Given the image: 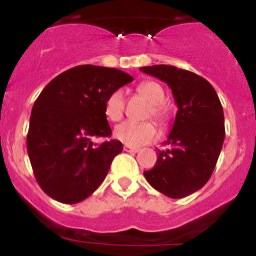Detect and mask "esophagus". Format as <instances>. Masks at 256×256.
Wrapping results in <instances>:
<instances>
[{"instance_id":"obj_1","label":"esophagus","mask_w":256,"mask_h":256,"mask_svg":"<svg viewBox=\"0 0 256 256\" xmlns=\"http://www.w3.org/2000/svg\"><path fill=\"white\" fill-rule=\"evenodd\" d=\"M123 150L126 151V152H130V154H136V152H138L140 148H132V146H128V144H126L123 148Z\"/></svg>"}]
</instances>
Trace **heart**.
I'll return each instance as SVG.
<instances>
[{
    "mask_svg": "<svg viewBox=\"0 0 256 256\" xmlns=\"http://www.w3.org/2000/svg\"><path fill=\"white\" fill-rule=\"evenodd\" d=\"M138 92L152 105L151 112L154 119L162 123L166 119V110L162 105L165 100L164 90L159 83L146 80L138 86ZM124 112V94L122 90H116L106 98L105 115L108 120H120ZM114 137L118 141L123 142L128 146H142L151 144L158 138V130L152 123H133L124 122L114 130Z\"/></svg>",
    "mask_w": 256,
    "mask_h": 256,
    "instance_id": "b5f03b06",
    "label": "heart"
}]
</instances>
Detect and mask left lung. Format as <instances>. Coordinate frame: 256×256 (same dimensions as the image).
I'll list each match as a JSON object with an SVG mask.
<instances>
[{"label": "left lung", "instance_id": "8db88e82", "mask_svg": "<svg viewBox=\"0 0 256 256\" xmlns=\"http://www.w3.org/2000/svg\"><path fill=\"white\" fill-rule=\"evenodd\" d=\"M166 83L178 112L154 168L144 172L151 186L165 196L191 195L209 180L224 141V115L216 90L206 79L170 65L141 68Z\"/></svg>", "mask_w": 256, "mask_h": 256}]
</instances>
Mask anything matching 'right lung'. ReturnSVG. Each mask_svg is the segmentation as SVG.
Here are the masks:
<instances>
[{
  "label": "right lung",
  "instance_id": "add662e5",
  "mask_svg": "<svg viewBox=\"0 0 256 256\" xmlns=\"http://www.w3.org/2000/svg\"><path fill=\"white\" fill-rule=\"evenodd\" d=\"M133 80L114 68L79 65L54 78L32 108L26 150L40 188L50 198L76 204L105 180L112 159L123 150L110 137L106 98Z\"/></svg>",
  "mask_w": 256,
  "mask_h": 256
}]
</instances>
